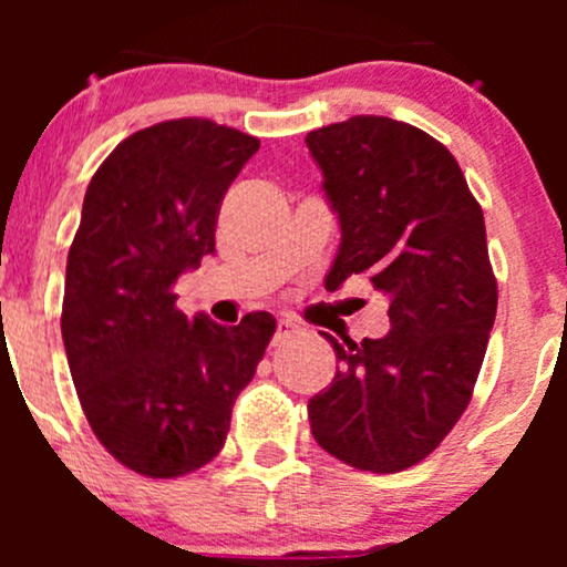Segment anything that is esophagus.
I'll return each instance as SVG.
<instances>
[{
	"label": "esophagus",
	"instance_id": "1",
	"mask_svg": "<svg viewBox=\"0 0 567 567\" xmlns=\"http://www.w3.org/2000/svg\"><path fill=\"white\" fill-rule=\"evenodd\" d=\"M298 333V324L292 322V320H279L277 322V333H275V347L277 343H282V341H288V338H292Z\"/></svg>",
	"mask_w": 567,
	"mask_h": 567
}]
</instances>
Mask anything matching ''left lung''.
Instances as JSON below:
<instances>
[{"instance_id": "left-lung-1", "label": "left lung", "mask_w": 567, "mask_h": 567, "mask_svg": "<svg viewBox=\"0 0 567 567\" xmlns=\"http://www.w3.org/2000/svg\"><path fill=\"white\" fill-rule=\"evenodd\" d=\"M306 146L341 224L324 288L365 275L392 322L362 343L324 333L341 365L309 400L311 434L354 470L394 474L445 440L483 368L498 303L483 207L453 154L408 122L360 114Z\"/></svg>"}]
</instances>
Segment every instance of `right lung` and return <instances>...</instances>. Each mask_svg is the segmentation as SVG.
Instances as JSON below:
<instances>
[{
	"instance_id": "add662e5",
	"label": "right lung",
	"mask_w": 567,
	"mask_h": 567,
	"mask_svg": "<svg viewBox=\"0 0 567 567\" xmlns=\"http://www.w3.org/2000/svg\"><path fill=\"white\" fill-rule=\"evenodd\" d=\"M258 146L197 116L159 122L122 141L84 194L63 347L95 437L143 477H181L216 458L277 330L266 311L237 328L188 320L173 292L216 252L220 202Z\"/></svg>"
}]
</instances>
